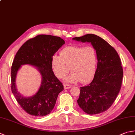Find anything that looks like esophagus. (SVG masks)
I'll return each instance as SVG.
<instances>
[{
    "label": "esophagus",
    "mask_w": 135,
    "mask_h": 135,
    "mask_svg": "<svg viewBox=\"0 0 135 135\" xmlns=\"http://www.w3.org/2000/svg\"><path fill=\"white\" fill-rule=\"evenodd\" d=\"M64 89H70L71 87V86L70 85H67V84H64Z\"/></svg>",
    "instance_id": "1"
}]
</instances>
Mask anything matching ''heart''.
Returning <instances> with one entry per match:
<instances>
[{
    "label": "heart",
    "instance_id": "obj_1",
    "mask_svg": "<svg viewBox=\"0 0 135 135\" xmlns=\"http://www.w3.org/2000/svg\"><path fill=\"white\" fill-rule=\"evenodd\" d=\"M96 51L92 46H70L61 51L60 57L54 55L51 59V67L56 75L65 79L67 82H88L92 78L97 67Z\"/></svg>",
    "mask_w": 135,
    "mask_h": 135
}]
</instances>
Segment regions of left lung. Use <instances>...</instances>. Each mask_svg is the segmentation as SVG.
Returning a JSON list of instances; mask_svg holds the SVG:
<instances>
[{
    "label": "left lung",
    "instance_id": "8db88e82",
    "mask_svg": "<svg viewBox=\"0 0 135 135\" xmlns=\"http://www.w3.org/2000/svg\"><path fill=\"white\" fill-rule=\"evenodd\" d=\"M73 40L90 43L97 57L93 79L86 86L81 87L77 103L89 115L103 113L111 107L121 89L123 78L121 59L114 48L99 36L87 34Z\"/></svg>",
    "mask_w": 135,
    "mask_h": 135
}]
</instances>
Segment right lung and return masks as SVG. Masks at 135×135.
I'll return each mask as SVG.
<instances>
[{"mask_svg":"<svg viewBox=\"0 0 135 135\" xmlns=\"http://www.w3.org/2000/svg\"><path fill=\"white\" fill-rule=\"evenodd\" d=\"M64 44L60 37L39 35L28 40L16 54L11 70V91L20 105L31 115L44 117L49 114L55 106L59 94L64 90L62 83L53 71L51 59ZM24 65L35 67L42 78L38 91L29 97L21 95L16 87L17 73Z\"/></svg>","mask_w":135,"mask_h":135,"instance_id":"add662e5","label":"right lung"}]
</instances>
